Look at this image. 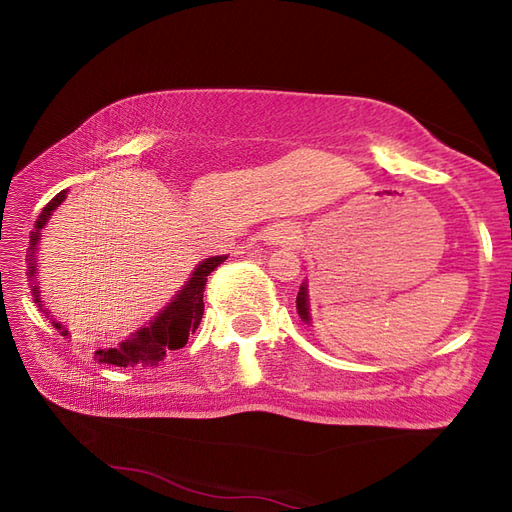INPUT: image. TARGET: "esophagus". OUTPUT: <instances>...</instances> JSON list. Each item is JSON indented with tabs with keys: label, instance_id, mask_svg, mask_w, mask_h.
<instances>
[{
	"label": "esophagus",
	"instance_id": "34e87169",
	"mask_svg": "<svg viewBox=\"0 0 512 512\" xmlns=\"http://www.w3.org/2000/svg\"><path fill=\"white\" fill-rule=\"evenodd\" d=\"M266 242L270 244H279V246H297L301 244V228L295 222H279L273 224L266 231Z\"/></svg>",
	"mask_w": 512,
	"mask_h": 512
}]
</instances>
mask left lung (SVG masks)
Masks as SVG:
<instances>
[{
    "label": "left lung",
    "instance_id": "left-lung-1",
    "mask_svg": "<svg viewBox=\"0 0 512 512\" xmlns=\"http://www.w3.org/2000/svg\"><path fill=\"white\" fill-rule=\"evenodd\" d=\"M297 312H299V317L306 321V323H310V308H308V288H306V284H301V288H299V295H297Z\"/></svg>",
    "mask_w": 512,
    "mask_h": 512
}]
</instances>
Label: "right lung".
I'll list each match as a JSON object with an SVG mask.
<instances>
[{"label":"right lung","mask_w":512,"mask_h":512,"mask_svg":"<svg viewBox=\"0 0 512 512\" xmlns=\"http://www.w3.org/2000/svg\"><path fill=\"white\" fill-rule=\"evenodd\" d=\"M65 193L68 191L57 193L46 206H43V211L39 213V220L35 222V231L30 233V246L26 253L28 277H30L32 295H35V303L41 312H46V308H43V303L39 301L37 262H35L37 244H39L41 228L46 226L52 211L65 200ZM224 259H226V255L204 259V262L198 264V268L193 270V275L187 284H184V288L171 299V303L165 310L158 312V317L151 321L147 328H140L138 332L129 336L127 341H123L116 347H110V350H96L94 358H99V363H110L116 367H134V365L154 367L169 354V350H180V347L187 345L189 334L198 330V325L202 321V312H204L202 295H204L206 277H209L213 270L224 262ZM52 325L57 330H61L63 336H68V330H63L61 323L52 321Z\"/></svg>","instance_id":"1"}]
</instances>
